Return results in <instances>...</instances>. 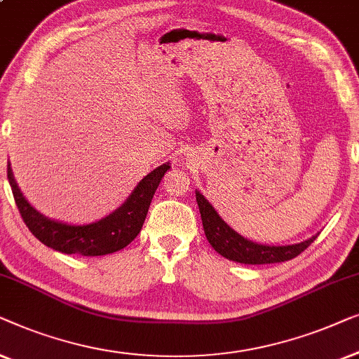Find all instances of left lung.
Here are the masks:
<instances>
[{"label":"left lung","instance_id":"left-lung-1","mask_svg":"<svg viewBox=\"0 0 359 359\" xmlns=\"http://www.w3.org/2000/svg\"><path fill=\"white\" fill-rule=\"evenodd\" d=\"M196 203H198L201 223H203L205 236L213 249L226 259L239 264L249 265H264V264H278V262H286L294 259L304 252L312 242L317 239V236L311 237L301 244L292 245H262L255 244L244 239V237L232 231L219 215L216 213L213 206L205 200V196L200 191H195Z\"/></svg>","mask_w":359,"mask_h":359}]
</instances>
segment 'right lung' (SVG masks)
<instances>
[{
  "mask_svg": "<svg viewBox=\"0 0 359 359\" xmlns=\"http://www.w3.org/2000/svg\"><path fill=\"white\" fill-rule=\"evenodd\" d=\"M169 168V164L159 165L136 185L133 194L117 211L97 223L86 226L58 223V221L47 219L39 211H35L22 196L9 165L8 180L22 221L42 244L62 254L97 257L123 249L140 234L154 191Z\"/></svg>",
  "mask_w": 359,
  "mask_h": 359,
  "instance_id": "right-lung-1",
  "label": "right lung"
}]
</instances>
